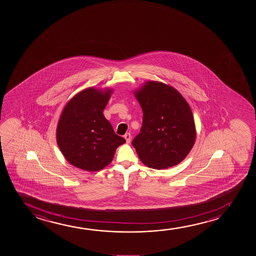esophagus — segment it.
Listing matches in <instances>:
<instances>
[{
	"mask_svg": "<svg viewBox=\"0 0 256 256\" xmlns=\"http://www.w3.org/2000/svg\"><path fill=\"white\" fill-rule=\"evenodd\" d=\"M124 138L126 139V144H130V140H131V134L130 133L126 134L124 136Z\"/></svg>",
	"mask_w": 256,
	"mask_h": 256,
	"instance_id": "34e87169",
	"label": "esophagus"
}]
</instances>
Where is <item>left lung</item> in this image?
Here are the masks:
<instances>
[{
	"mask_svg": "<svg viewBox=\"0 0 256 256\" xmlns=\"http://www.w3.org/2000/svg\"><path fill=\"white\" fill-rule=\"evenodd\" d=\"M134 95L144 112L140 133L132 142L140 161L156 170L178 164L196 140L188 102L176 88L159 81H146Z\"/></svg>",
	"mask_w": 256,
	"mask_h": 256,
	"instance_id": "left-lung-1",
	"label": "left lung"
}]
</instances>
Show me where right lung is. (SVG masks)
Listing matches in <instances>:
<instances>
[{
    "label": "right lung",
    "instance_id": "right-lung-1",
    "mask_svg": "<svg viewBox=\"0 0 256 256\" xmlns=\"http://www.w3.org/2000/svg\"><path fill=\"white\" fill-rule=\"evenodd\" d=\"M112 88H88L74 95L61 112L56 144L70 164L98 172L111 164L116 148L126 142L103 114Z\"/></svg>",
    "mask_w": 256,
    "mask_h": 256
}]
</instances>
